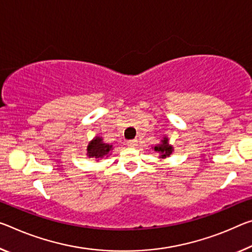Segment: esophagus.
Masks as SVG:
<instances>
[{"label": "esophagus", "mask_w": 252, "mask_h": 252, "mask_svg": "<svg viewBox=\"0 0 252 252\" xmlns=\"http://www.w3.org/2000/svg\"><path fill=\"white\" fill-rule=\"evenodd\" d=\"M137 143H138V141L134 139V140H129V141H127V146H129V147H135V146H137Z\"/></svg>", "instance_id": "obj_1"}]
</instances>
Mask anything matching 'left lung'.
I'll return each mask as SVG.
<instances>
[{"instance_id": "left-lung-1", "label": "left lung", "mask_w": 252, "mask_h": 252, "mask_svg": "<svg viewBox=\"0 0 252 252\" xmlns=\"http://www.w3.org/2000/svg\"><path fill=\"white\" fill-rule=\"evenodd\" d=\"M153 149L155 153L159 154V158L165 159L167 157H169V156L173 154L174 147L169 145V139L167 135H165V137H162V139L160 140V142L158 143V145L153 147Z\"/></svg>"}]
</instances>
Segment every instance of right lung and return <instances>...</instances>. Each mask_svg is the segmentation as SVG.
Here are the masks:
<instances>
[{
  "mask_svg": "<svg viewBox=\"0 0 252 252\" xmlns=\"http://www.w3.org/2000/svg\"><path fill=\"white\" fill-rule=\"evenodd\" d=\"M112 150H113V146L110 143H106L103 141V138L96 135V137L92 139L87 146V154L86 156L89 158L96 159V161H99L101 159L107 158L111 155Z\"/></svg>",
  "mask_w": 252,
  "mask_h": 252,
  "instance_id": "1",
  "label": "right lung"
}]
</instances>
